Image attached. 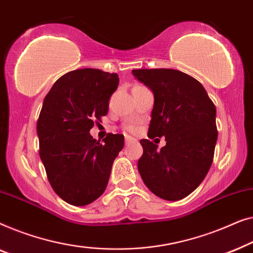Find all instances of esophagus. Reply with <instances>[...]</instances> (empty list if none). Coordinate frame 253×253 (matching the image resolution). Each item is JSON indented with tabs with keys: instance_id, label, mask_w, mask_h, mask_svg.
Listing matches in <instances>:
<instances>
[{
	"instance_id": "1",
	"label": "esophagus",
	"mask_w": 253,
	"mask_h": 253,
	"mask_svg": "<svg viewBox=\"0 0 253 253\" xmlns=\"http://www.w3.org/2000/svg\"><path fill=\"white\" fill-rule=\"evenodd\" d=\"M133 142H136V140H135V138H133V137L128 136V135H126V136H125V143L129 144V143H133Z\"/></svg>"
}]
</instances>
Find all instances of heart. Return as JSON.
Instances as JSON below:
<instances>
[{
	"label": "heart",
	"instance_id": "1",
	"mask_svg": "<svg viewBox=\"0 0 253 253\" xmlns=\"http://www.w3.org/2000/svg\"><path fill=\"white\" fill-rule=\"evenodd\" d=\"M125 128L128 131H135V130H136V126H134V125H128Z\"/></svg>",
	"mask_w": 253,
	"mask_h": 253
}]
</instances>
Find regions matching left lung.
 Listing matches in <instances>:
<instances>
[{
    "mask_svg": "<svg viewBox=\"0 0 253 253\" xmlns=\"http://www.w3.org/2000/svg\"><path fill=\"white\" fill-rule=\"evenodd\" d=\"M154 92L148 137L165 136L166 145L141 140L137 169L149 189L166 201H179L202 183L212 165L218 138L215 105L202 84L172 69L133 70Z\"/></svg>",
    "mask_w": 253,
    "mask_h": 253,
    "instance_id": "8db88e82",
    "label": "left lung"
}]
</instances>
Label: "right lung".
<instances>
[{"label":"right lung","instance_id":"1","mask_svg":"<svg viewBox=\"0 0 253 253\" xmlns=\"http://www.w3.org/2000/svg\"><path fill=\"white\" fill-rule=\"evenodd\" d=\"M119 84L117 73L74 70L54 84L43 99L37 131L40 158L52 189L71 205L90 204L104 193L124 135L108 134L103 143L89 134L108 113Z\"/></svg>","mask_w":253,"mask_h":253}]
</instances>
